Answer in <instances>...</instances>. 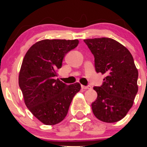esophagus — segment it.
Instances as JSON below:
<instances>
[{
  "label": "esophagus",
  "mask_w": 147,
  "mask_h": 147,
  "mask_svg": "<svg viewBox=\"0 0 147 147\" xmlns=\"http://www.w3.org/2000/svg\"><path fill=\"white\" fill-rule=\"evenodd\" d=\"M82 89H85V90H88V89H90V88H91V86H90V85H88V86L82 85Z\"/></svg>",
  "instance_id": "esophagus-1"
}]
</instances>
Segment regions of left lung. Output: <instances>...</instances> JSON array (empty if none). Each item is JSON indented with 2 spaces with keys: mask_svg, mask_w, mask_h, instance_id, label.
I'll return each mask as SVG.
<instances>
[{
  "mask_svg": "<svg viewBox=\"0 0 147 147\" xmlns=\"http://www.w3.org/2000/svg\"><path fill=\"white\" fill-rule=\"evenodd\" d=\"M84 42L94 56L96 71L106 75L102 85L93 88L97 93L91 105L93 114L102 121H119L132 107L138 90V71L133 57L113 39H87Z\"/></svg>",
  "mask_w": 147,
  "mask_h": 147,
  "instance_id": "left-lung-1",
  "label": "left lung"
}]
</instances>
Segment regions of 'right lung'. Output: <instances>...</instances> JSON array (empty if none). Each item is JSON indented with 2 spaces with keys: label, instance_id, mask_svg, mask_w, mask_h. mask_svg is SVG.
Wrapping results in <instances>:
<instances>
[{
  "label": "right lung",
  "instance_id": "obj_1",
  "mask_svg": "<svg viewBox=\"0 0 147 147\" xmlns=\"http://www.w3.org/2000/svg\"><path fill=\"white\" fill-rule=\"evenodd\" d=\"M78 40H43L34 44L23 58L19 86L28 110L46 125H54L66 116L80 83L67 85L55 80L63 58L75 49Z\"/></svg>",
  "mask_w": 147,
  "mask_h": 147
}]
</instances>
